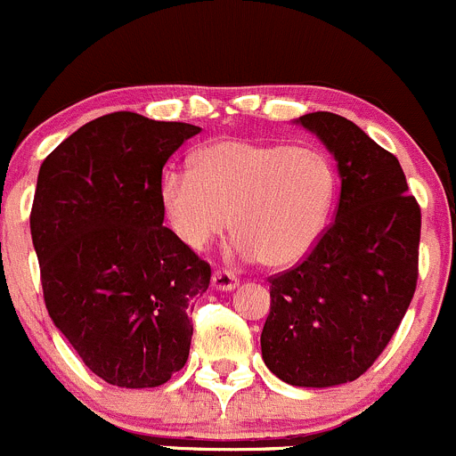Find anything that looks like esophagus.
Segmentation results:
<instances>
[{
  "label": "esophagus",
  "mask_w": 456,
  "mask_h": 456,
  "mask_svg": "<svg viewBox=\"0 0 456 456\" xmlns=\"http://www.w3.org/2000/svg\"><path fill=\"white\" fill-rule=\"evenodd\" d=\"M210 283H213V288L219 289V292H232V289L239 285V279L232 274V272L217 270V272H213V279H210Z\"/></svg>",
  "instance_id": "obj_1"
}]
</instances>
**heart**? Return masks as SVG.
<instances>
[{
	"instance_id": "1",
	"label": "heart",
	"mask_w": 456,
	"mask_h": 456,
	"mask_svg": "<svg viewBox=\"0 0 456 456\" xmlns=\"http://www.w3.org/2000/svg\"><path fill=\"white\" fill-rule=\"evenodd\" d=\"M336 197V168L321 151L239 138L204 144L191 173L168 168L159 180L164 215L186 246L201 250L230 226L237 255L274 270L316 248Z\"/></svg>"
}]
</instances>
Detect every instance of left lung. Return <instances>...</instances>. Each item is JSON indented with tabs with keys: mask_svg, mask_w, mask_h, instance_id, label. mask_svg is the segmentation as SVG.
<instances>
[{
	"mask_svg": "<svg viewBox=\"0 0 456 456\" xmlns=\"http://www.w3.org/2000/svg\"><path fill=\"white\" fill-rule=\"evenodd\" d=\"M294 123L336 159V222L300 265L270 279L261 331L265 367L292 387L354 382L400 327L417 285L421 210L400 162L330 111Z\"/></svg>",
	"mask_w": 456,
	"mask_h": 456,
	"instance_id": "obj_1",
	"label": "left lung"
}]
</instances>
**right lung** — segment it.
Wrapping results in <instances>:
<instances>
[{
	"label": "right lung",
	"mask_w": 456,
	"mask_h": 456,
	"mask_svg": "<svg viewBox=\"0 0 456 456\" xmlns=\"http://www.w3.org/2000/svg\"><path fill=\"white\" fill-rule=\"evenodd\" d=\"M200 126L114 111L44 159L30 213L45 307L86 367L153 388L186 364L210 265L164 224L167 159Z\"/></svg>",
	"instance_id": "obj_1"
}]
</instances>
